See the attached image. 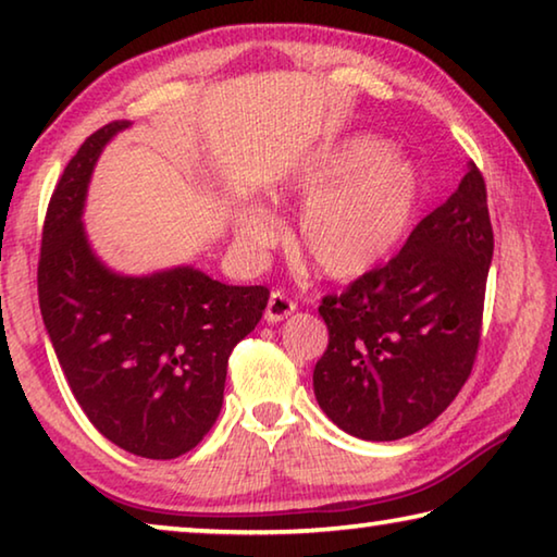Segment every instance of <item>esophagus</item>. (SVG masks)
Here are the masks:
<instances>
[{
  "instance_id": "34e87169",
  "label": "esophagus",
  "mask_w": 557,
  "mask_h": 557,
  "mask_svg": "<svg viewBox=\"0 0 557 557\" xmlns=\"http://www.w3.org/2000/svg\"><path fill=\"white\" fill-rule=\"evenodd\" d=\"M297 305L292 301L285 292H272L270 299H268V307H265V319L270 324H277L282 319H287L289 314H295Z\"/></svg>"
}]
</instances>
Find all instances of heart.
Here are the masks:
<instances>
[{
	"mask_svg": "<svg viewBox=\"0 0 557 557\" xmlns=\"http://www.w3.org/2000/svg\"><path fill=\"white\" fill-rule=\"evenodd\" d=\"M270 201L301 206L295 225L297 256L329 280H356L398 248L418 211L420 176L405 154L381 137L358 135L319 149L270 186ZM245 250L275 245L277 221L256 203L233 213Z\"/></svg>",
	"mask_w": 557,
	"mask_h": 557,
	"instance_id": "heart-1",
	"label": "heart"
}]
</instances>
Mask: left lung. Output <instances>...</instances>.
Listing matches in <instances>:
<instances>
[{
	"mask_svg": "<svg viewBox=\"0 0 557 557\" xmlns=\"http://www.w3.org/2000/svg\"><path fill=\"white\" fill-rule=\"evenodd\" d=\"M492 256L484 176L469 162L388 265L322 299L329 346L314 395L334 425L391 442L447 410L474 366Z\"/></svg>",
	"mask_w": 557,
	"mask_h": 557,
	"instance_id": "left-lung-1",
	"label": "left lung"
}]
</instances>
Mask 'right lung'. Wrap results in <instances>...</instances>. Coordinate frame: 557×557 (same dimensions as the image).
<instances>
[{"instance_id": "right-lung-1", "label": "right lung", "mask_w": 557, "mask_h": 557, "mask_svg": "<svg viewBox=\"0 0 557 557\" xmlns=\"http://www.w3.org/2000/svg\"><path fill=\"white\" fill-rule=\"evenodd\" d=\"M129 122H110L81 145L46 211L39 305L65 381L112 445L174 459L213 428L228 356L258 326L268 287L225 285L176 265L125 275L100 260L83 225L102 149Z\"/></svg>"}]
</instances>
